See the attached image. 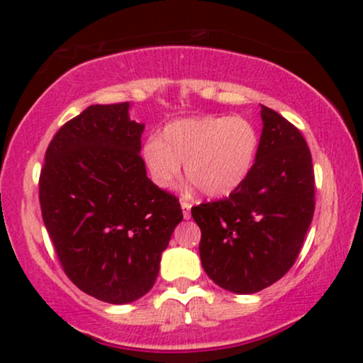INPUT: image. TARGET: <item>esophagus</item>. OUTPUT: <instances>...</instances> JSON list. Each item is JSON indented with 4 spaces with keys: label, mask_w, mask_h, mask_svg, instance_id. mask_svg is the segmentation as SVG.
Returning <instances> with one entry per match:
<instances>
[{
    "label": "esophagus",
    "mask_w": 363,
    "mask_h": 363,
    "mask_svg": "<svg viewBox=\"0 0 363 363\" xmlns=\"http://www.w3.org/2000/svg\"><path fill=\"white\" fill-rule=\"evenodd\" d=\"M181 208H182V215H184V218L189 220L191 218V203L186 201V199H182Z\"/></svg>",
    "instance_id": "obj_1"
}]
</instances>
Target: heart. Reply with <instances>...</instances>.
Wrapping results in <instances>:
<instances>
[{
    "label": "heart",
    "mask_w": 363,
    "mask_h": 363,
    "mask_svg": "<svg viewBox=\"0 0 363 363\" xmlns=\"http://www.w3.org/2000/svg\"><path fill=\"white\" fill-rule=\"evenodd\" d=\"M143 162L160 189H172L186 176L203 194L222 198L244 184L259 153V133L240 116H203L177 119L162 129L160 138L143 145Z\"/></svg>",
    "instance_id": "heart-1"
}]
</instances>
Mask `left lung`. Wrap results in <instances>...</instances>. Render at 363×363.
Masks as SVG:
<instances>
[{"label": "left lung", "instance_id": "8db88e82", "mask_svg": "<svg viewBox=\"0 0 363 363\" xmlns=\"http://www.w3.org/2000/svg\"><path fill=\"white\" fill-rule=\"evenodd\" d=\"M252 172L228 198L191 208L201 228L199 257L216 285L256 294L294 266L314 216V169L302 133L261 106Z\"/></svg>", "mask_w": 363, "mask_h": 363}]
</instances>
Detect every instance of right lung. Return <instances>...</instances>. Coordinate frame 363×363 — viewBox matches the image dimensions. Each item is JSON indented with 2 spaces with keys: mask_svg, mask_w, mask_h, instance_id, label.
I'll return each mask as SVG.
<instances>
[{
  "mask_svg": "<svg viewBox=\"0 0 363 363\" xmlns=\"http://www.w3.org/2000/svg\"><path fill=\"white\" fill-rule=\"evenodd\" d=\"M129 102L90 106L54 135L40 170L44 225L78 289L109 303L148 294L174 228L176 196L147 177L140 155L145 124Z\"/></svg>",
  "mask_w": 363,
  "mask_h": 363,
  "instance_id": "obj_1",
  "label": "right lung"
}]
</instances>
